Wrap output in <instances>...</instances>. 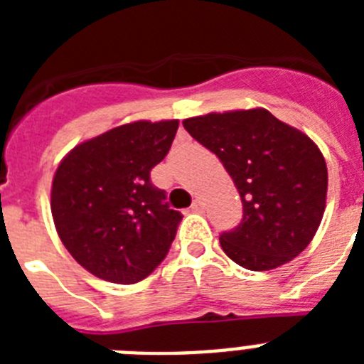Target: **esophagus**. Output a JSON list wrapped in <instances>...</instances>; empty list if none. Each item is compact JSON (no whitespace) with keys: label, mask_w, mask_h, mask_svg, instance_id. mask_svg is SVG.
I'll return each instance as SVG.
<instances>
[{"label":"esophagus","mask_w":364,"mask_h":364,"mask_svg":"<svg viewBox=\"0 0 364 364\" xmlns=\"http://www.w3.org/2000/svg\"><path fill=\"white\" fill-rule=\"evenodd\" d=\"M191 211L193 213H202V211H204V204H202L200 200H193Z\"/></svg>","instance_id":"1"}]
</instances>
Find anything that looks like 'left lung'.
<instances>
[{"label":"left lung","mask_w":364,"mask_h":364,"mask_svg":"<svg viewBox=\"0 0 364 364\" xmlns=\"http://www.w3.org/2000/svg\"><path fill=\"white\" fill-rule=\"evenodd\" d=\"M218 156L242 200V220L220 235L228 257L252 272L290 262L311 242L326 205L328 171L310 138L266 109L182 122Z\"/></svg>","instance_id":"1"}]
</instances>
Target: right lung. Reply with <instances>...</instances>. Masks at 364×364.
<instances>
[{
  "label": "right lung",
  "instance_id": "1",
  "mask_svg": "<svg viewBox=\"0 0 364 364\" xmlns=\"http://www.w3.org/2000/svg\"><path fill=\"white\" fill-rule=\"evenodd\" d=\"M178 120L133 122L74 147L53 178L50 211L67 252L98 279L134 284L166 259L182 215L151 169Z\"/></svg>",
  "mask_w": 364,
  "mask_h": 364
}]
</instances>
